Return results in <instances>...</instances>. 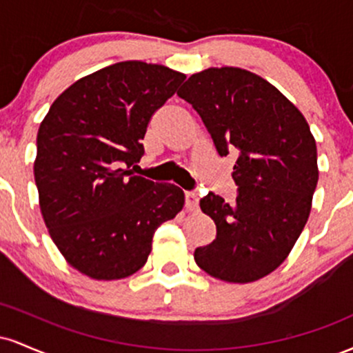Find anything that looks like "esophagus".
<instances>
[{
    "instance_id": "34e87169",
    "label": "esophagus",
    "mask_w": 353,
    "mask_h": 353,
    "mask_svg": "<svg viewBox=\"0 0 353 353\" xmlns=\"http://www.w3.org/2000/svg\"><path fill=\"white\" fill-rule=\"evenodd\" d=\"M185 209L190 210V212L199 209V197H197V194L194 190L185 192Z\"/></svg>"
}]
</instances>
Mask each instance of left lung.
I'll return each instance as SVG.
<instances>
[{"label": "left lung", "instance_id": "obj_1", "mask_svg": "<svg viewBox=\"0 0 353 353\" xmlns=\"http://www.w3.org/2000/svg\"><path fill=\"white\" fill-rule=\"evenodd\" d=\"M177 96L192 106L219 156L236 154V202L201 199L216 239L194 252L204 272L254 282L277 269L301 236L317 188V145L305 117L279 89L241 68L192 74Z\"/></svg>", "mask_w": 353, "mask_h": 353}]
</instances>
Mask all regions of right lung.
I'll use <instances>...</instances> for the list:
<instances>
[{
	"label": "right lung",
	"instance_id": "add662e5",
	"mask_svg": "<svg viewBox=\"0 0 353 353\" xmlns=\"http://www.w3.org/2000/svg\"><path fill=\"white\" fill-rule=\"evenodd\" d=\"M184 79L161 64L116 63L76 81L39 125V208L52 242L79 272L98 281L137 272L154 232L184 205L177 185L131 171L152 114Z\"/></svg>",
	"mask_w": 353,
	"mask_h": 353
}]
</instances>
